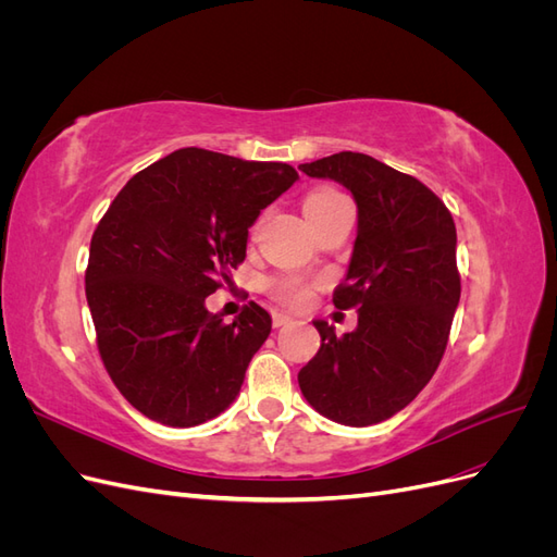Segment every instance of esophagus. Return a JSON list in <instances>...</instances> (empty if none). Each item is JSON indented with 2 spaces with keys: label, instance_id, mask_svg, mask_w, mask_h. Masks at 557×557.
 Returning a JSON list of instances; mask_svg holds the SVG:
<instances>
[{
  "label": "esophagus",
  "instance_id": "esophagus-1",
  "mask_svg": "<svg viewBox=\"0 0 557 557\" xmlns=\"http://www.w3.org/2000/svg\"><path fill=\"white\" fill-rule=\"evenodd\" d=\"M272 323H274V327H285V325H290V323H293V315H288V313H281V311H274V315H272Z\"/></svg>",
  "mask_w": 557,
  "mask_h": 557
}]
</instances>
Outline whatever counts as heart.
<instances>
[{
	"label": "heart",
	"mask_w": 557,
	"mask_h": 557,
	"mask_svg": "<svg viewBox=\"0 0 557 557\" xmlns=\"http://www.w3.org/2000/svg\"><path fill=\"white\" fill-rule=\"evenodd\" d=\"M342 197H344V195L336 193L334 188H318V190L309 193V197H307V201H305V211H313V209H318V207H325V205H330V201H336V199H342ZM272 290H274V295H276L281 301H285V305H293V307L307 305L309 297H311V288H309V285H307L305 281L295 278V276H285V278L274 281Z\"/></svg>",
	"instance_id": "heart-1"
}]
</instances>
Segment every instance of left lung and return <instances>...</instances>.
Instances as JSON below:
<instances>
[{
  "mask_svg": "<svg viewBox=\"0 0 557 557\" xmlns=\"http://www.w3.org/2000/svg\"><path fill=\"white\" fill-rule=\"evenodd\" d=\"M350 190L358 237L334 307L358 309V327L336 336L313 320L320 348L299 369L301 395L334 423L376 425L416 399L434 376L460 301L453 215L418 178L364 153L299 164Z\"/></svg>",
  "mask_w": 557,
  "mask_h": 557,
  "instance_id": "left-lung-1",
  "label": "left lung"
}]
</instances>
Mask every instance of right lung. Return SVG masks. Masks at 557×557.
Returning a JSON list of instances; mask_svg holds the SVG:
<instances>
[{
	"label": "right lung",
	"instance_id": "1",
	"mask_svg": "<svg viewBox=\"0 0 557 557\" xmlns=\"http://www.w3.org/2000/svg\"><path fill=\"white\" fill-rule=\"evenodd\" d=\"M297 178L285 162L181 148L134 174L99 221L86 269L97 348L117 391L156 423L195 428L237 399L272 315L248 301L225 323L207 297Z\"/></svg>",
	"mask_w": 557,
	"mask_h": 557
}]
</instances>
